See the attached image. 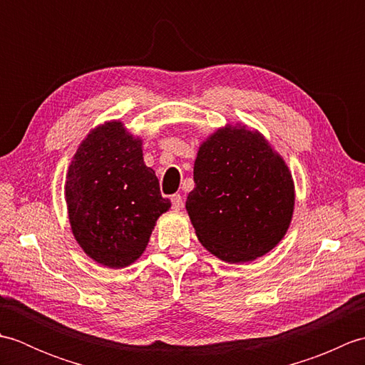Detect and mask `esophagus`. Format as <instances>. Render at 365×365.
Listing matches in <instances>:
<instances>
[{
    "mask_svg": "<svg viewBox=\"0 0 365 365\" xmlns=\"http://www.w3.org/2000/svg\"><path fill=\"white\" fill-rule=\"evenodd\" d=\"M170 200H173V207L175 208V210H180V208L183 207V199L180 195H173Z\"/></svg>",
    "mask_w": 365,
    "mask_h": 365,
    "instance_id": "obj_1",
    "label": "esophagus"
}]
</instances>
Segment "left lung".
Instances as JSON below:
<instances>
[{
	"mask_svg": "<svg viewBox=\"0 0 365 365\" xmlns=\"http://www.w3.org/2000/svg\"><path fill=\"white\" fill-rule=\"evenodd\" d=\"M187 212L208 252L252 262L285 237L294 210L289 166L259 130L224 125L199 145Z\"/></svg>",
	"mask_w": 365,
	"mask_h": 365,
	"instance_id": "1",
	"label": "left lung"
}]
</instances>
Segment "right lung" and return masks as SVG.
Masks as SVG:
<instances>
[{
    "mask_svg": "<svg viewBox=\"0 0 365 365\" xmlns=\"http://www.w3.org/2000/svg\"><path fill=\"white\" fill-rule=\"evenodd\" d=\"M64 196L76 243L88 257L114 269L141 257L157 220L170 208L155 170L145 166L141 136L120 120L100 123L80 143Z\"/></svg>",
    "mask_w": 365,
    "mask_h": 365,
    "instance_id": "right-lung-1",
    "label": "right lung"
}]
</instances>
